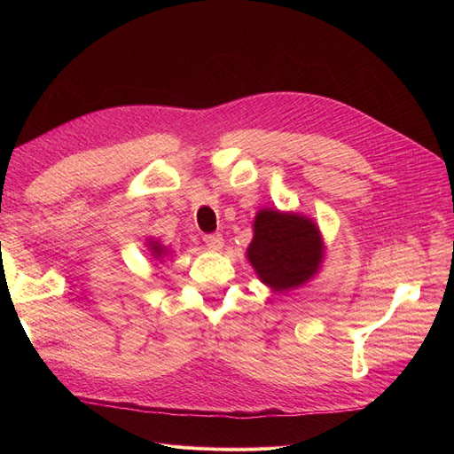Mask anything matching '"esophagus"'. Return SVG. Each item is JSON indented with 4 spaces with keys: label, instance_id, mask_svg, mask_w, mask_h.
<instances>
[{
    "label": "esophagus",
    "instance_id": "34e87169",
    "mask_svg": "<svg viewBox=\"0 0 454 454\" xmlns=\"http://www.w3.org/2000/svg\"><path fill=\"white\" fill-rule=\"evenodd\" d=\"M204 244L208 246L212 252H219L223 248V237L219 232H212V235H204Z\"/></svg>",
    "mask_w": 454,
    "mask_h": 454
}]
</instances>
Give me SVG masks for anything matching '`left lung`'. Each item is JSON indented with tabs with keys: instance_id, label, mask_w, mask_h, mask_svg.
Returning a JSON list of instances; mask_svg holds the SVG:
<instances>
[{
	"instance_id": "8db88e82",
	"label": "left lung",
	"mask_w": 454,
	"mask_h": 454,
	"mask_svg": "<svg viewBox=\"0 0 454 454\" xmlns=\"http://www.w3.org/2000/svg\"><path fill=\"white\" fill-rule=\"evenodd\" d=\"M246 257L270 290H295L307 284L322 265L320 229L307 215L263 208L254 219V239Z\"/></svg>"
}]
</instances>
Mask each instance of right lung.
<instances>
[{
	"label": "right lung",
	"instance_id": "obj_1",
	"mask_svg": "<svg viewBox=\"0 0 454 454\" xmlns=\"http://www.w3.org/2000/svg\"><path fill=\"white\" fill-rule=\"evenodd\" d=\"M147 246H149L151 255H153L155 259H162L164 255H168V248H167V246H162L159 240L151 239V240L147 242Z\"/></svg>",
	"mask_w": 454,
	"mask_h": 454
}]
</instances>
